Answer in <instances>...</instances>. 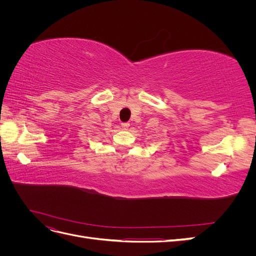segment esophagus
<instances>
[{
	"label": "esophagus",
	"instance_id": "34e87169",
	"mask_svg": "<svg viewBox=\"0 0 256 256\" xmlns=\"http://www.w3.org/2000/svg\"><path fill=\"white\" fill-rule=\"evenodd\" d=\"M129 126H130V124L129 122H122V129H128L129 128Z\"/></svg>",
	"mask_w": 256,
	"mask_h": 256
}]
</instances>
